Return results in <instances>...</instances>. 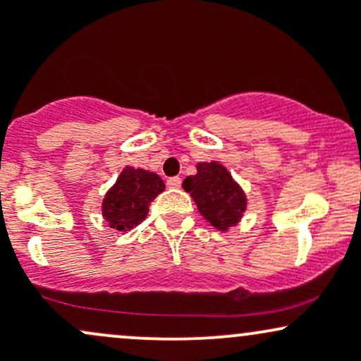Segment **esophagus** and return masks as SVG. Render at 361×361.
<instances>
[{
    "instance_id": "esophagus-1",
    "label": "esophagus",
    "mask_w": 361,
    "mask_h": 361,
    "mask_svg": "<svg viewBox=\"0 0 361 361\" xmlns=\"http://www.w3.org/2000/svg\"><path fill=\"white\" fill-rule=\"evenodd\" d=\"M166 185H169L170 189H179L180 185H182L180 177H170V179L166 180Z\"/></svg>"
}]
</instances>
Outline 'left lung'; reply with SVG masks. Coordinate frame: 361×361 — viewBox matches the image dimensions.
I'll return each instance as SVG.
<instances>
[{"label":"left lung","instance_id":"left-lung-1","mask_svg":"<svg viewBox=\"0 0 361 361\" xmlns=\"http://www.w3.org/2000/svg\"><path fill=\"white\" fill-rule=\"evenodd\" d=\"M196 176H189L182 188L192 196L201 215L219 231L235 226L246 210V196L226 166L216 161L197 164Z\"/></svg>","mask_w":361,"mask_h":361}]
</instances>
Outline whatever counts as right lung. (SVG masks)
<instances>
[{"label": "right lung", "mask_w": 361, "mask_h": 361, "mask_svg": "<svg viewBox=\"0 0 361 361\" xmlns=\"http://www.w3.org/2000/svg\"><path fill=\"white\" fill-rule=\"evenodd\" d=\"M165 189L153 172L126 166L103 200V216L115 231H129L148 215L151 201Z\"/></svg>", "instance_id": "add662e5"}]
</instances>
